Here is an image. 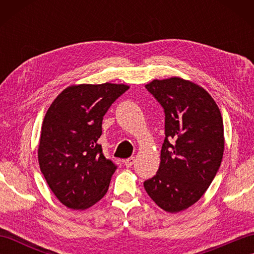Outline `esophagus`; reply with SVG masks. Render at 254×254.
I'll return each instance as SVG.
<instances>
[{"mask_svg":"<svg viewBox=\"0 0 254 254\" xmlns=\"http://www.w3.org/2000/svg\"><path fill=\"white\" fill-rule=\"evenodd\" d=\"M134 163H135V158L134 157H130L127 160H124V165H126L127 167H132L134 165Z\"/></svg>","mask_w":254,"mask_h":254,"instance_id":"34e87169","label":"esophagus"}]
</instances>
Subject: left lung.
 <instances>
[{
    "instance_id": "left-lung-1",
    "label": "left lung",
    "mask_w": 254,
    "mask_h": 254,
    "mask_svg": "<svg viewBox=\"0 0 254 254\" xmlns=\"http://www.w3.org/2000/svg\"><path fill=\"white\" fill-rule=\"evenodd\" d=\"M145 87L165 110V141L159 169L144 182L149 197L168 213L196 203L216 176L225 138L222 113L201 86L170 77Z\"/></svg>"
}]
</instances>
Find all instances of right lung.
<instances>
[{"label":"right lung","mask_w":254,"mask_h":254,"mask_svg":"<svg viewBox=\"0 0 254 254\" xmlns=\"http://www.w3.org/2000/svg\"><path fill=\"white\" fill-rule=\"evenodd\" d=\"M124 84L71 85L53 100L41 127L38 161L48 186L66 207L86 209L105 196L117 169L102 154V119Z\"/></svg>","instance_id":"1"}]
</instances>
